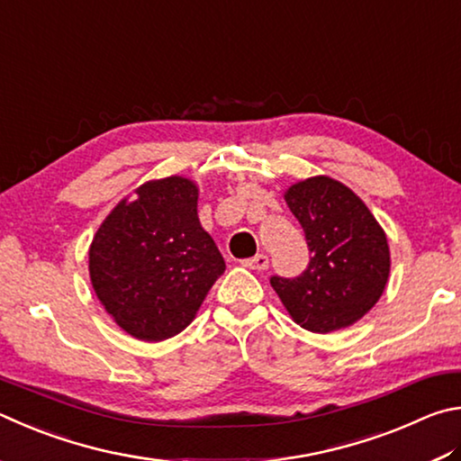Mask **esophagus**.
Wrapping results in <instances>:
<instances>
[{"mask_svg":"<svg viewBox=\"0 0 461 461\" xmlns=\"http://www.w3.org/2000/svg\"><path fill=\"white\" fill-rule=\"evenodd\" d=\"M243 265L245 267H249V269H255V271H265L269 267V257L267 255H255L253 259H245L243 261Z\"/></svg>","mask_w":461,"mask_h":461,"instance_id":"obj_1","label":"esophagus"}]
</instances>
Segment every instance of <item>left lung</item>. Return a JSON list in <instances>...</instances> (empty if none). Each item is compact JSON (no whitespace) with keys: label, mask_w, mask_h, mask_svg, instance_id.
<instances>
[{"label":"left lung","mask_w":461,"mask_h":461,"mask_svg":"<svg viewBox=\"0 0 461 461\" xmlns=\"http://www.w3.org/2000/svg\"><path fill=\"white\" fill-rule=\"evenodd\" d=\"M285 202L300 221L310 263L271 287L302 328L328 334L358 321L383 295L391 255L384 230L357 194L332 177L294 184Z\"/></svg>","instance_id":"obj_1"}]
</instances>
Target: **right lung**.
<instances>
[{
    "label": "right lung",
    "mask_w": 461,
    "mask_h": 461,
    "mask_svg": "<svg viewBox=\"0 0 461 461\" xmlns=\"http://www.w3.org/2000/svg\"><path fill=\"white\" fill-rule=\"evenodd\" d=\"M198 188L180 176L148 182L104 218L88 251L95 294L133 338L159 342L196 316L226 265L196 212Z\"/></svg>",
    "instance_id": "add662e5"
}]
</instances>
